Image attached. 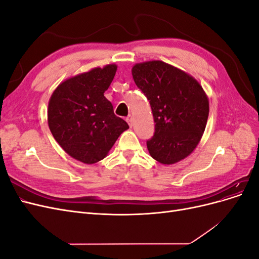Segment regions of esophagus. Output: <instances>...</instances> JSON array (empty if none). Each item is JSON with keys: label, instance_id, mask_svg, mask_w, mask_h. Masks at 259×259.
<instances>
[{"label": "esophagus", "instance_id": "1", "mask_svg": "<svg viewBox=\"0 0 259 259\" xmlns=\"http://www.w3.org/2000/svg\"><path fill=\"white\" fill-rule=\"evenodd\" d=\"M126 122L128 123V125H130L131 127L133 126V116H132V115H128V116L126 117Z\"/></svg>", "mask_w": 259, "mask_h": 259}]
</instances>
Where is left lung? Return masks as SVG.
Segmentation results:
<instances>
[{
  "label": "left lung",
  "instance_id": "obj_1",
  "mask_svg": "<svg viewBox=\"0 0 259 259\" xmlns=\"http://www.w3.org/2000/svg\"><path fill=\"white\" fill-rule=\"evenodd\" d=\"M132 74L150 103L155 123L147 142L149 153L167 165L184 160L206 126L209 104L204 90L193 76L161 60L136 64Z\"/></svg>",
  "mask_w": 259,
  "mask_h": 259
}]
</instances>
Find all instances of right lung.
<instances>
[{"instance_id":"right-lung-1","label":"right lung","mask_w":259,"mask_h":259,"mask_svg":"<svg viewBox=\"0 0 259 259\" xmlns=\"http://www.w3.org/2000/svg\"><path fill=\"white\" fill-rule=\"evenodd\" d=\"M117 66L93 68L61 82L49 101L48 122L54 138L73 159L94 164L106 158L130 126L113 112L104 93Z\"/></svg>"}]
</instances>
